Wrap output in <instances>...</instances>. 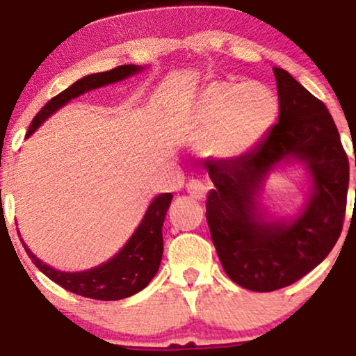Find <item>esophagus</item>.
Segmentation results:
<instances>
[{
	"mask_svg": "<svg viewBox=\"0 0 356 356\" xmlns=\"http://www.w3.org/2000/svg\"><path fill=\"white\" fill-rule=\"evenodd\" d=\"M207 191H209V186L204 181H201V179H191V181L187 182V192L191 194V197L199 199V201H202V199L206 197Z\"/></svg>",
	"mask_w": 356,
	"mask_h": 356,
	"instance_id": "34e87169",
	"label": "esophagus"
}]
</instances>
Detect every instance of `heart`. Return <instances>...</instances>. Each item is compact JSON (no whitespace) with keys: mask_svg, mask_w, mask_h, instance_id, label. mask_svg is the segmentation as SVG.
<instances>
[{"mask_svg":"<svg viewBox=\"0 0 356 356\" xmlns=\"http://www.w3.org/2000/svg\"><path fill=\"white\" fill-rule=\"evenodd\" d=\"M277 113L271 90L259 83L212 81L192 107L186 129L204 137V150L216 157H238L252 149Z\"/></svg>","mask_w":356,"mask_h":356,"instance_id":"heart-1","label":"heart"}]
</instances>
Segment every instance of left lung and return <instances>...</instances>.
Returning a JSON list of instances; mask_svg holds the SVG:
<instances>
[{"mask_svg":"<svg viewBox=\"0 0 356 356\" xmlns=\"http://www.w3.org/2000/svg\"><path fill=\"white\" fill-rule=\"evenodd\" d=\"M276 76L280 117L249 152L207 164L214 189L206 202L211 238L226 275L251 291L296 283L330 254L346 212L350 165L328 108L283 68ZM288 154L307 162L315 195L289 225L268 223L255 207L264 175Z\"/></svg>","mask_w":356,"mask_h":356,"instance_id":"8db88e82","label":"left lung"}]
</instances>
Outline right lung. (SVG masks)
<instances>
[{"mask_svg": "<svg viewBox=\"0 0 356 356\" xmlns=\"http://www.w3.org/2000/svg\"><path fill=\"white\" fill-rule=\"evenodd\" d=\"M138 70H140V67H136V65H120V67L112 68L108 72L87 75L83 79L76 80L67 90H63V92L44 104V107L36 113L33 122H31L26 137L31 136L44 118L50 117L56 108L67 104L68 100L75 99V97L88 92V90L99 88L102 85L124 80ZM170 201H172V194H169V192L155 197L154 202L149 206V209H147L140 226L134 232V236L125 244V248L113 259H110L108 263L88 269V271H56V269L42 263L30 249L24 246L23 241L22 243L26 254L35 263V266L44 276L50 277L51 281H55L56 284H60L67 291L100 301L124 300V298L136 295L140 289H144L155 276V273H157L159 264H161L162 259V252H164L162 226H164Z\"/></svg>", "mask_w": 356, "mask_h": 356, "instance_id": "right-lung-1", "label": "right lung"}]
</instances>
